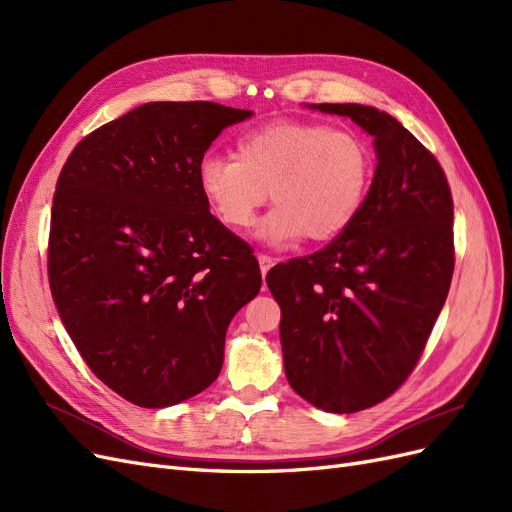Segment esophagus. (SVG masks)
Masks as SVG:
<instances>
[{
	"label": "esophagus",
	"mask_w": 512,
	"mask_h": 512,
	"mask_svg": "<svg viewBox=\"0 0 512 512\" xmlns=\"http://www.w3.org/2000/svg\"><path fill=\"white\" fill-rule=\"evenodd\" d=\"M258 265H260V273L265 277L269 273V269L275 265V258L267 256V254H258Z\"/></svg>",
	"instance_id": "obj_1"
}]
</instances>
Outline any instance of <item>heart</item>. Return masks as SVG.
I'll return each instance as SVG.
<instances>
[{
  "label": "heart",
  "mask_w": 512,
  "mask_h": 512,
  "mask_svg": "<svg viewBox=\"0 0 512 512\" xmlns=\"http://www.w3.org/2000/svg\"><path fill=\"white\" fill-rule=\"evenodd\" d=\"M374 181V156L359 134L318 121H269L237 138V156L209 153L198 185L226 228L250 230L258 209L277 205L258 237L284 247L307 235L337 239L359 218Z\"/></svg>",
  "instance_id": "b5f03b06"
}]
</instances>
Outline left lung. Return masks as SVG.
<instances>
[{"label": "left lung", "mask_w": 512, "mask_h": 512, "mask_svg": "<svg viewBox=\"0 0 512 512\" xmlns=\"http://www.w3.org/2000/svg\"><path fill=\"white\" fill-rule=\"evenodd\" d=\"M374 136L378 166L356 222L267 273L294 393L335 414L393 395L421 359L455 269L453 196L440 162L389 113L312 104Z\"/></svg>", "instance_id": "left-lung-1"}]
</instances>
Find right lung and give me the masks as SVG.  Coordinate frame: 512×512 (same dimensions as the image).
Returning a JSON list of instances; mask_svg holds the SVG:
<instances>
[{
  "mask_svg": "<svg viewBox=\"0 0 512 512\" xmlns=\"http://www.w3.org/2000/svg\"><path fill=\"white\" fill-rule=\"evenodd\" d=\"M252 111L149 102L72 149L51 211L49 284L89 369L141 408L220 376L226 329L262 284L252 247L209 213L198 164Z\"/></svg>",
  "mask_w": 512,
  "mask_h": 512,
  "instance_id": "add662e5",
  "label": "right lung"
}]
</instances>
